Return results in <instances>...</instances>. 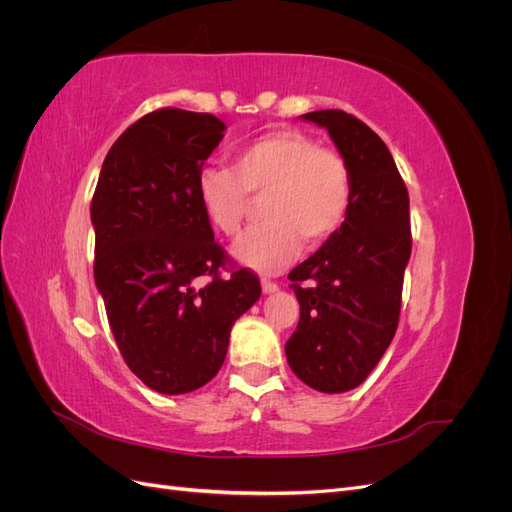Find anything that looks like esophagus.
I'll list each match as a JSON object with an SVG mask.
<instances>
[{
  "label": "esophagus",
  "instance_id": "1",
  "mask_svg": "<svg viewBox=\"0 0 512 512\" xmlns=\"http://www.w3.org/2000/svg\"><path fill=\"white\" fill-rule=\"evenodd\" d=\"M260 284H262V292H265V294H271V292L280 290V286H277V284L271 282V280H267V277H265V280H262Z\"/></svg>",
  "mask_w": 512,
  "mask_h": 512
}]
</instances>
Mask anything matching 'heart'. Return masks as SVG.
Wrapping results in <instances>:
<instances>
[{"label":"heart","mask_w":512,"mask_h":512,"mask_svg":"<svg viewBox=\"0 0 512 512\" xmlns=\"http://www.w3.org/2000/svg\"><path fill=\"white\" fill-rule=\"evenodd\" d=\"M260 218L232 245V258L258 273H277L305 247L327 243L352 207L348 162L316 138L284 128L230 151V166H207L196 175V198L209 224L237 235L252 198Z\"/></svg>","instance_id":"heart-1"}]
</instances>
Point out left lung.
<instances>
[{
    "label": "left lung",
    "instance_id": "1",
    "mask_svg": "<svg viewBox=\"0 0 512 512\" xmlns=\"http://www.w3.org/2000/svg\"><path fill=\"white\" fill-rule=\"evenodd\" d=\"M327 128L352 173L344 226L288 280L301 305L286 342L290 369L320 393L359 386L393 342L412 252L410 198L389 147L361 119L337 108L305 113Z\"/></svg>",
    "mask_w": 512,
    "mask_h": 512
}]
</instances>
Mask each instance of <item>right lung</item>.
<instances>
[{
  "label": "right lung",
  "mask_w": 512,
  "mask_h": 512,
  "mask_svg": "<svg viewBox=\"0 0 512 512\" xmlns=\"http://www.w3.org/2000/svg\"><path fill=\"white\" fill-rule=\"evenodd\" d=\"M224 130L218 117L181 108L141 117L106 153L91 200L108 324L123 361L164 395L218 374L232 324L262 292L250 269L220 275L228 254L196 198L198 170Z\"/></svg>",
  "instance_id": "1"
}]
</instances>
